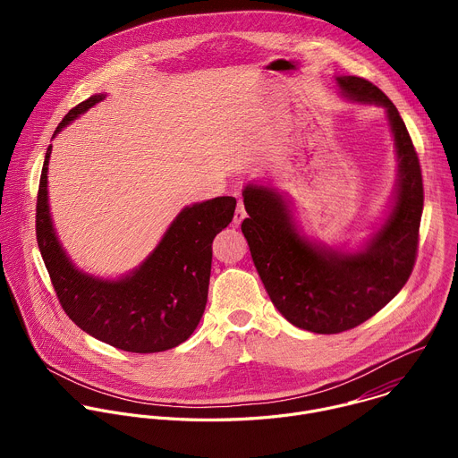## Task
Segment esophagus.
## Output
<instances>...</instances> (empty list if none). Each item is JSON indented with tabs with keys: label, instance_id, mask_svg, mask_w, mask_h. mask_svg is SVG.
Listing matches in <instances>:
<instances>
[{
	"label": "esophagus",
	"instance_id": "34e87169",
	"mask_svg": "<svg viewBox=\"0 0 458 458\" xmlns=\"http://www.w3.org/2000/svg\"><path fill=\"white\" fill-rule=\"evenodd\" d=\"M246 217V210H244V205L242 201L237 203V208H235V216H233V223L239 226L242 223V219Z\"/></svg>",
	"mask_w": 458,
	"mask_h": 458
}]
</instances>
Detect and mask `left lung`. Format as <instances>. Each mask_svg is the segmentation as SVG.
I'll return each mask as SVG.
<instances>
[{
  "label": "left lung",
  "instance_id": "left-lung-1",
  "mask_svg": "<svg viewBox=\"0 0 458 458\" xmlns=\"http://www.w3.org/2000/svg\"><path fill=\"white\" fill-rule=\"evenodd\" d=\"M335 81L350 101L386 110L395 143L394 203L369 239L359 250L326 248L301 232L286 193L257 182L242 190L248 217L241 230L259 277L281 315L313 334L352 330L403 290L415 265L424 207L419 157L397 106L362 78Z\"/></svg>",
  "mask_w": 458,
  "mask_h": 458
}]
</instances>
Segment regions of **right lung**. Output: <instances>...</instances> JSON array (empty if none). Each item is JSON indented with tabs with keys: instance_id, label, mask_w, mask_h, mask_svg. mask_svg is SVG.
Segmentation results:
<instances>
[{
	"instance_id": "1",
	"label": "right lung",
	"mask_w": 458,
	"mask_h": 458,
	"mask_svg": "<svg viewBox=\"0 0 458 458\" xmlns=\"http://www.w3.org/2000/svg\"><path fill=\"white\" fill-rule=\"evenodd\" d=\"M103 99L105 94H96L74 106L52 138ZM50 154L52 145L39 179L36 237L64 313L94 339L123 352L156 353L184 343L203 317L212 242L232 223L235 198L223 195L184 207L136 270L119 279H103L76 268L55 235L47 190Z\"/></svg>"
}]
</instances>
